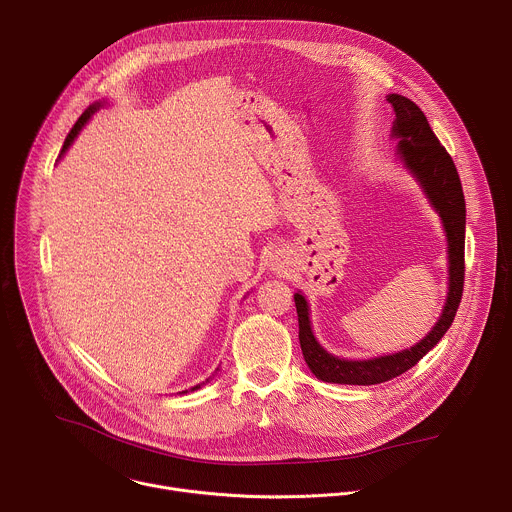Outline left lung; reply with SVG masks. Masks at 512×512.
<instances>
[{
  "instance_id": "left-lung-1",
  "label": "left lung",
  "mask_w": 512,
  "mask_h": 512,
  "mask_svg": "<svg viewBox=\"0 0 512 512\" xmlns=\"http://www.w3.org/2000/svg\"><path fill=\"white\" fill-rule=\"evenodd\" d=\"M395 111L391 139H395V156L417 182L429 206L437 212L446 235L448 255V294L433 328L413 346L397 350L393 354H381L371 358H342L328 352L314 336L310 304L302 291L294 294L298 322H300V346L304 360L316 379L336 385H379L391 381L415 364L442 340L452 326L464 289V241H466V202L460 184L458 170L444 150L440 139L431 131L423 111L407 97L391 93L387 95Z\"/></svg>"
}]
</instances>
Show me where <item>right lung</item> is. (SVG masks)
I'll list each match as a JSON object with an SVG mask.
<instances>
[{"label":"right lung","instance_id":"right-lung-1","mask_svg":"<svg viewBox=\"0 0 512 512\" xmlns=\"http://www.w3.org/2000/svg\"><path fill=\"white\" fill-rule=\"evenodd\" d=\"M103 105H107V101H97V103H93V105H89V107L85 109V113L79 117V121L75 123V127H72V129H70V133L66 135V139H64V145H62V152H60L58 160H62V158H64V154L70 150V145L75 143V139L79 137V133L85 129V125L91 121V117H93V115H95V113H97V111H99ZM216 371H218V369H216ZM212 377H214V375H212ZM212 377H210V379H212ZM210 379H206V381H202L200 385H194L192 389H188V391H182V393H192V391H198V389H200V387H204V385H206Z\"/></svg>","mask_w":512,"mask_h":512}]
</instances>
